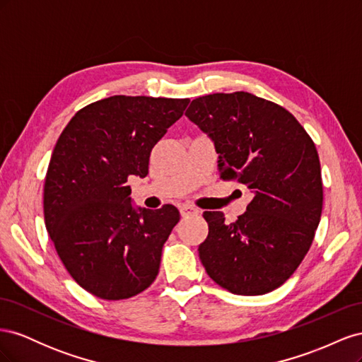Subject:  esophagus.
I'll return each mask as SVG.
<instances>
[{
	"label": "esophagus",
	"mask_w": 362,
	"mask_h": 362,
	"mask_svg": "<svg viewBox=\"0 0 362 362\" xmlns=\"http://www.w3.org/2000/svg\"><path fill=\"white\" fill-rule=\"evenodd\" d=\"M180 211H181L182 217H190V216H198L199 214L198 208H194L193 205H181Z\"/></svg>",
	"instance_id": "obj_1"
}]
</instances>
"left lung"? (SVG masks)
I'll return each instance as SVG.
<instances>
[{
  "instance_id": "left-lung-1",
  "label": "left lung",
  "mask_w": 362,
  "mask_h": 362,
  "mask_svg": "<svg viewBox=\"0 0 362 362\" xmlns=\"http://www.w3.org/2000/svg\"><path fill=\"white\" fill-rule=\"evenodd\" d=\"M214 141L218 173L254 192L243 216L204 211L202 264L217 286L257 296L281 287L313 245L323 206L313 139L286 108L247 92L213 93L185 112Z\"/></svg>"
}]
</instances>
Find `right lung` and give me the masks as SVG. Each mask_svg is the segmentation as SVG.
I'll use <instances>...</instances> for the list:
<instances>
[{"label":"right lung","mask_w":362,"mask_h":362,"mask_svg":"<svg viewBox=\"0 0 362 362\" xmlns=\"http://www.w3.org/2000/svg\"><path fill=\"white\" fill-rule=\"evenodd\" d=\"M189 98L115 95L83 107L52 151L43 216L63 266L86 291L122 300L156 281L180 211L131 205L128 177L145 178L151 151Z\"/></svg>","instance_id":"obj_1"}]
</instances>
